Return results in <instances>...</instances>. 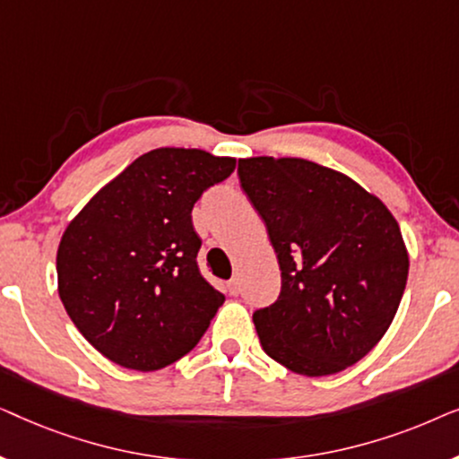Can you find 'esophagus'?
Instances as JSON below:
<instances>
[{"label": "esophagus", "instance_id": "34e87169", "mask_svg": "<svg viewBox=\"0 0 459 459\" xmlns=\"http://www.w3.org/2000/svg\"><path fill=\"white\" fill-rule=\"evenodd\" d=\"M228 290H230V294H234V297H238V294H240V280L231 278L228 281Z\"/></svg>", "mask_w": 459, "mask_h": 459}]
</instances>
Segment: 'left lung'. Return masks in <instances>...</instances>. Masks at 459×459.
Masks as SVG:
<instances>
[{"label": "left lung", "instance_id": "left-lung-1", "mask_svg": "<svg viewBox=\"0 0 459 459\" xmlns=\"http://www.w3.org/2000/svg\"><path fill=\"white\" fill-rule=\"evenodd\" d=\"M238 175L281 269L278 300L253 316L263 351L309 378L342 372L380 342L403 297L397 219L349 175L307 159H240Z\"/></svg>", "mask_w": 459, "mask_h": 459}]
</instances>
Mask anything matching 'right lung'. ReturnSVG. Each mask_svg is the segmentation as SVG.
<instances>
[{
    "label": "right lung",
    "mask_w": 459,
    "mask_h": 459,
    "mask_svg": "<svg viewBox=\"0 0 459 459\" xmlns=\"http://www.w3.org/2000/svg\"><path fill=\"white\" fill-rule=\"evenodd\" d=\"M234 169L198 148L150 150L66 225L60 300L106 359L154 372L196 347L225 297L200 275L192 209Z\"/></svg>",
    "instance_id": "obj_1"
}]
</instances>
